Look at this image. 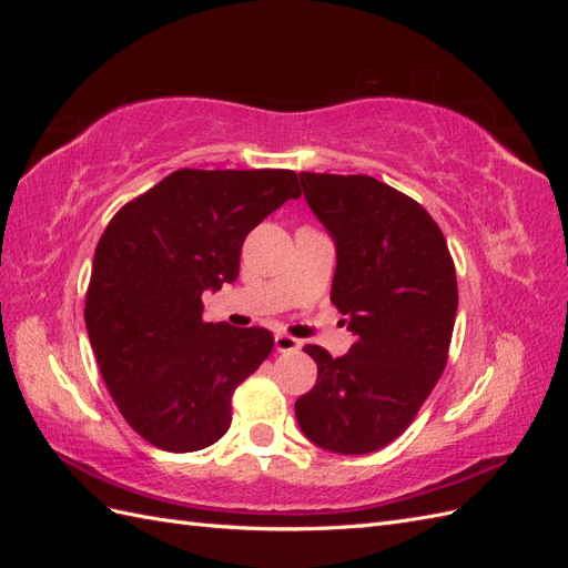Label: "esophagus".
Returning <instances> with one entry per match:
<instances>
[{"label": "esophagus", "instance_id": "obj_1", "mask_svg": "<svg viewBox=\"0 0 568 568\" xmlns=\"http://www.w3.org/2000/svg\"><path fill=\"white\" fill-rule=\"evenodd\" d=\"M274 351L296 353V351H301V341L294 338V336H288V334H277V336H274Z\"/></svg>", "mask_w": 568, "mask_h": 568}]
</instances>
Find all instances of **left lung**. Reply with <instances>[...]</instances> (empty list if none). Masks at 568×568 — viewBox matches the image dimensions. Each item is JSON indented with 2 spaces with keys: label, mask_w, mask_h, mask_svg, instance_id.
<instances>
[{
  "label": "left lung",
  "mask_w": 568,
  "mask_h": 568,
  "mask_svg": "<svg viewBox=\"0 0 568 568\" xmlns=\"http://www.w3.org/2000/svg\"><path fill=\"white\" fill-rule=\"evenodd\" d=\"M301 184L336 244L332 303L355 343L341 357L303 348L317 384L296 400V419L320 448L367 455L405 432L448 363L455 263L434 217L398 189L326 173H301Z\"/></svg>",
  "instance_id": "obj_1"
}]
</instances>
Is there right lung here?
I'll return each instance as SVG.
<instances>
[{
  "instance_id": "right-lung-1",
  "label": "right lung",
  "mask_w": 568,
  "mask_h": 568,
  "mask_svg": "<svg viewBox=\"0 0 568 568\" xmlns=\"http://www.w3.org/2000/svg\"><path fill=\"white\" fill-rule=\"evenodd\" d=\"M291 170H175L101 234L84 324L120 415L168 453L227 434L236 386L272 353L261 326L203 320V291L239 277L246 234L288 199Z\"/></svg>"
}]
</instances>
